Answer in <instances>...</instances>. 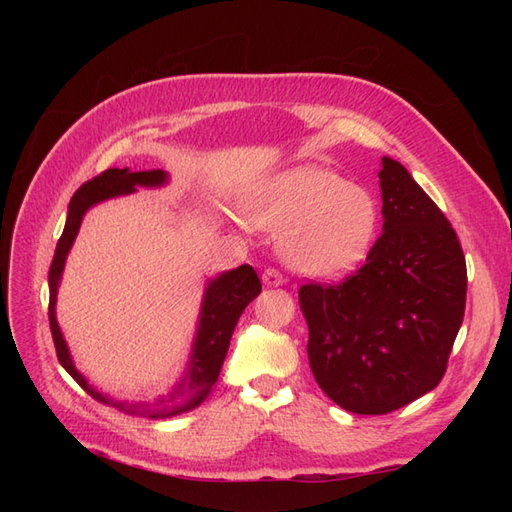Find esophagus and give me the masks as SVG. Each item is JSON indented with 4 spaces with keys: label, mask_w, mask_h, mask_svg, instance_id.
I'll list each match as a JSON object with an SVG mask.
<instances>
[{
    "label": "esophagus",
    "mask_w": 512,
    "mask_h": 512,
    "mask_svg": "<svg viewBox=\"0 0 512 512\" xmlns=\"http://www.w3.org/2000/svg\"><path fill=\"white\" fill-rule=\"evenodd\" d=\"M262 284L265 286H282L284 284V277L282 273L277 269H265V273H262Z\"/></svg>",
    "instance_id": "esophagus-1"
}]
</instances>
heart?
Returning a JSON list of instances; mask_svg holds the SVG:
<instances>
[{
  "instance_id": "b5f03b06",
  "label": "heart",
  "mask_w": 512,
  "mask_h": 512,
  "mask_svg": "<svg viewBox=\"0 0 512 512\" xmlns=\"http://www.w3.org/2000/svg\"><path fill=\"white\" fill-rule=\"evenodd\" d=\"M250 224L280 232L286 265L309 277H337L367 256L378 228V203L363 185L327 168L294 166L260 185L245 207Z\"/></svg>"
}]
</instances>
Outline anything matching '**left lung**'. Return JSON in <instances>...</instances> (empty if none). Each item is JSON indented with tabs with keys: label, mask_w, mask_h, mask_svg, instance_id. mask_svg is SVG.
Here are the masks:
<instances>
[{
	"label": "left lung",
	"mask_w": 512,
	"mask_h": 512,
	"mask_svg": "<svg viewBox=\"0 0 512 512\" xmlns=\"http://www.w3.org/2000/svg\"><path fill=\"white\" fill-rule=\"evenodd\" d=\"M382 235L333 286L305 284L307 356L320 389L354 414H386L436 389L463 322L457 232L408 170L382 158Z\"/></svg>",
	"instance_id": "1"
}]
</instances>
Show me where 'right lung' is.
I'll return each mask as SVG.
<instances>
[{
    "mask_svg": "<svg viewBox=\"0 0 512 512\" xmlns=\"http://www.w3.org/2000/svg\"><path fill=\"white\" fill-rule=\"evenodd\" d=\"M168 179L170 177L166 170H141V173H130L128 168H108L102 175L83 183L81 188L74 192L68 205L66 226L57 241V250L49 271V290H51L49 322H51V333H53V342H55L57 359L61 367H64L91 397L98 399L100 404L113 406L119 412H126L132 416H145V418L179 416L203 404V401L209 397L213 384L218 382L220 369L224 365L226 352L230 346V337L237 327L239 316L262 290L258 275L250 265H241L237 269H230L211 277L205 286L203 303H200L198 327L194 333L188 365H185L183 376L177 380L173 391L158 397L156 401H117L113 397H108L106 393L98 391L96 386L91 384L79 369H76L70 348L64 339V333L59 329L55 305H57L61 273H64L66 258L72 250L76 235H79L85 213L94 205L104 203L108 198L134 194L138 188H162V185L168 183Z\"/></svg>",
    "mask_w": 512,
    "mask_h": 512,
    "instance_id": "1",
    "label": "right lung"
}]
</instances>
